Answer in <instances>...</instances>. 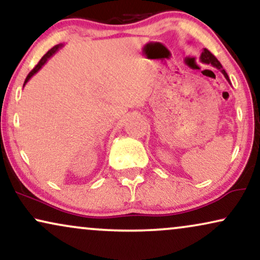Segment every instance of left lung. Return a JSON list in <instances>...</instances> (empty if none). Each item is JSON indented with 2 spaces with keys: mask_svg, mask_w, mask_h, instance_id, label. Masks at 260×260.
Returning a JSON list of instances; mask_svg holds the SVG:
<instances>
[{
  "mask_svg": "<svg viewBox=\"0 0 260 260\" xmlns=\"http://www.w3.org/2000/svg\"><path fill=\"white\" fill-rule=\"evenodd\" d=\"M200 60H201V63H203V64H210V65H212V67L216 68L217 70H220L221 72H222V75L224 76V78L227 79V82L231 83L230 77H228L227 72L224 71V69L222 68V65H221L220 61L216 59L215 55H213L212 53H210V52H209L208 50H207V48H205V50L202 51V53H201Z\"/></svg>",
  "mask_w": 260,
  "mask_h": 260,
  "instance_id": "8db88e82",
  "label": "left lung"
}]
</instances>
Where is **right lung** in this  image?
<instances>
[{
	"instance_id": "add662e5",
	"label": "right lung",
	"mask_w": 260,
	"mask_h": 260,
	"mask_svg": "<svg viewBox=\"0 0 260 260\" xmlns=\"http://www.w3.org/2000/svg\"><path fill=\"white\" fill-rule=\"evenodd\" d=\"M61 47H63V44H58V45H55V46H53V47H52V48H51V50H50V51H48V52H47V53H46V54H45L43 58H41V59H40V61H39V63H38V64H37V67H36V68H34V69H33V70L29 72V74H28V76H27V78L25 79V83H23V86H25V85H26V83H27V82H28V81H29V79H30V78H32V77H33V76H34V75H36V74H37V72H38V71H39V70H40V69H41V68H43V67H44V65L47 63V60H48V59H50V58L52 57V55H53V54L55 53V52H57V51H58V50H59V48H61Z\"/></svg>"
}]
</instances>
